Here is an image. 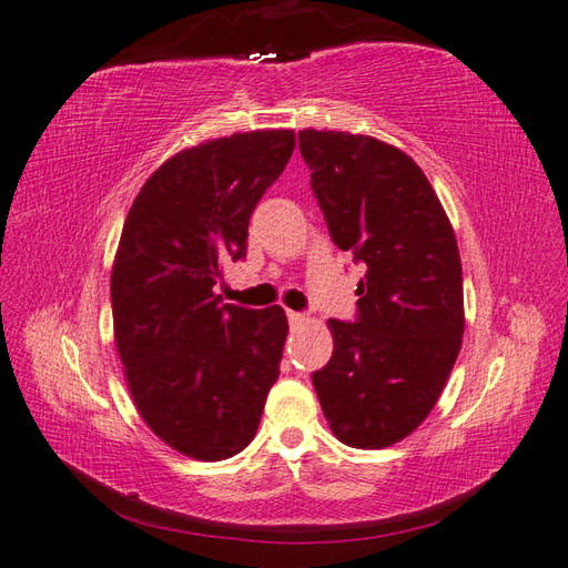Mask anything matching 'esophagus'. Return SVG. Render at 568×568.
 Instances as JSON below:
<instances>
[{"instance_id": "34e87169", "label": "esophagus", "mask_w": 568, "mask_h": 568, "mask_svg": "<svg viewBox=\"0 0 568 568\" xmlns=\"http://www.w3.org/2000/svg\"><path fill=\"white\" fill-rule=\"evenodd\" d=\"M287 322H290V326H300V324H305L307 320H305V314H302V312L290 310L287 312Z\"/></svg>"}]
</instances>
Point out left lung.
Instances as JSON below:
<instances>
[{
	"mask_svg": "<svg viewBox=\"0 0 568 568\" xmlns=\"http://www.w3.org/2000/svg\"><path fill=\"white\" fill-rule=\"evenodd\" d=\"M297 140L328 234L365 266L355 322L328 320L334 353L312 382L336 438L379 450L424 424L463 346L457 240L402 150L336 130Z\"/></svg>",
	"mask_w": 568,
	"mask_h": 568,
	"instance_id": "left-lung-1",
	"label": "left lung"
}]
</instances>
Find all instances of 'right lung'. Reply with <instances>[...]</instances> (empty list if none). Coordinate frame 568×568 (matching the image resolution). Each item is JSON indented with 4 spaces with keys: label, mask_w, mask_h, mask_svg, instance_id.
Wrapping results in <instances>:
<instances>
[{
    "label": "right lung",
    "mask_w": 568,
    "mask_h": 568,
    "mask_svg": "<svg viewBox=\"0 0 568 568\" xmlns=\"http://www.w3.org/2000/svg\"><path fill=\"white\" fill-rule=\"evenodd\" d=\"M293 130L210 140L166 160L125 217L111 273L118 355L140 416L203 463L254 440L281 375L283 307L222 305L224 261L246 256L248 217L283 174Z\"/></svg>",
    "instance_id": "obj_1"
}]
</instances>
